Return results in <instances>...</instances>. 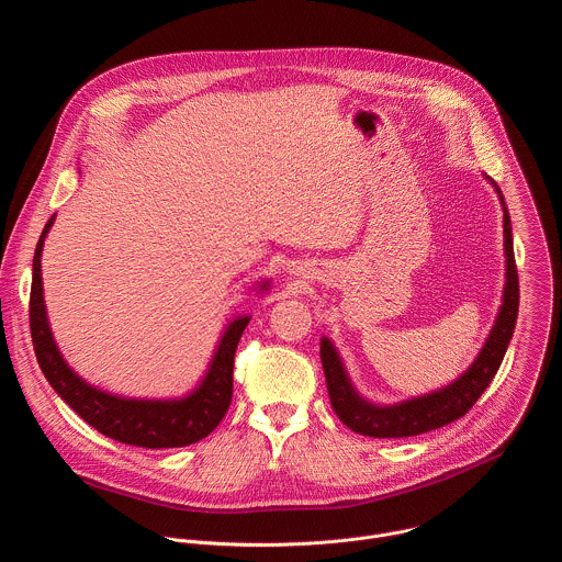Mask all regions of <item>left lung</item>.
Here are the masks:
<instances>
[{"label": "left lung", "mask_w": 562, "mask_h": 562, "mask_svg": "<svg viewBox=\"0 0 562 562\" xmlns=\"http://www.w3.org/2000/svg\"><path fill=\"white\" fill-rule=\"evenodd\" d=\"M496 191L501 193L498 187ZM501 200L505 204L503 193H501ZM503 217H505V256H507V286L503 295V306L483 351H480L475 362L453 384L436 393L407 400V403H400L393 407H375L353 391L334 345L327 338H323V345H319V360H323L331 407L336 416L351 431L371 436V438H409V436L427 434L462 418L475 405V400L485 393V389L498 373L505 351L509 347V340L514 336L516 317H518V300H520L518 269H516L514 239H512V220H509L507 206Z\"/></svg>", "instance_id": "left-lung-1"}]
</instances>
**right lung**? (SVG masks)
Listing matches in <instances>:
<instances>
[{"label": "right lung", "mask_w": 562, "mask_h": 562, "mask_svg": "<svg viewBox=\"0 0 562 562\" xmlns=\"http://www.w3.org/2000/svg\"><path fill=\"white\" fill-rule=\"evenodd\" d=\"M53 217L44 226L33 258V282L29 302V323L35 356L42 373L59 393L64 403L100 434L135 447L169 449L187 447L206 438L228 412L233 397V358L239 338H243L249 317H237L228 325L211 369L202 384L176 403L162 400H126L100 389H93L82 378H77L59 356L46 319L42 297V247ZM267 286V284H265Z\"/></svg>", "instance_id": "obj_1"}]
</instances>
